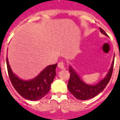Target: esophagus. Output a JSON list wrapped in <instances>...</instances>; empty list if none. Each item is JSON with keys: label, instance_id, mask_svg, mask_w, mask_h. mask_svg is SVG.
Masks as SVG:
<instances>
[{"label": "esophagus", "instance_id": "obj_1", "mask_svg": "<svg viewBox=\"0 0 120 120\" xmlns=\"http://www.w3.org/2000/svg\"><path fill=\"white\" fill-rule=\"evenodd\" d=\"M58 67L60 69H64L65 68V64L63 62H60L58 64Z\"/></svg>", "mask_w": 120, "mask_h": 120}]
</instances>
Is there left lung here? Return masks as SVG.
<instances>
[{"mask_svg":"<svg viewBox=\"0 0 120 120\" xmlns=\"http://www.w3.org/2000/svg\"><path fill=\"white\" fill-rule=\"evenodd\" d=\"M100 32L106 36H108L106 33L100 27ZM115 58V55H114ZM114 66V59L112 62L110 70L106 75V77L104 79L101 80L95 85H90L84 83L79 77L76 71L73 70L71 67H69V71L70 72V76L68 83V90L74 97L78 100H86L88 99L92 98L97 95H98L101 91H102L106 87L107 84L112 77L113 70Z\"/></svg>","mask_w":120,"mask_h":120,"instance_id":"8db88e82","label":"left lung"}]
</instances>
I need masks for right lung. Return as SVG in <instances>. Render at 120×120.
Segmentation results:
<instances>
[{"label":"right lung","instance_id":"right-lung-1","mask_svg":"<svg viewBox=\"0 0 120 120\" xmlns=\"http://www.w3.org/2000/svg\"><path fill=\"white\" fill-rule=\"evenodd\" d=\"M7 67L9 79L12 85L20 95L30 101H36L44 97L50 90L51 83L56 75L57 64L51 65L45 68L35 79L25 81L19 79L13 72L6 58Z\"/></svg>","mask_w":120,"mask_h":120}]
</instances>
